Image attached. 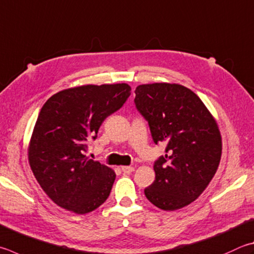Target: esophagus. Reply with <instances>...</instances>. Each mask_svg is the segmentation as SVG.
Returning <instances> with one entry per match:
<instances>
[{
  "mask_svg": "<svg viewBox=\"0 0 254 254\" xmlns=\"http://www.w3.org/2000/svg\"><path fill=\"white\" fill-rule=\"evenodd\" d=\"M121 170H122L124 173L128 174V173H131V172L134 171V168H133V167H127V165H124V167H121Z\"/></svg>",
  "mask_w": 254,
  "mask_h": 254,
  "instance_id": "1",
  "label": "esophagus"
}]
</instances>
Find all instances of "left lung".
<instances>
[{"instance_id":"obj_1","label":"left lung","mask_w":254,"mask_h":254,"mask_svg":"<svg viewBox=\"0 0 254 254\" xmlns=\"http://www.w3.org/2000/svg\"><path fill=\"white\" fill-rule=\"evenodd\" d=\"M134 102L155 144H167L153 165L155 180L144 190L146 199L165 211L182 209L202 194L218 170V123L194 92L175 83L136 86Z\"/></svg>"}]
</instances>
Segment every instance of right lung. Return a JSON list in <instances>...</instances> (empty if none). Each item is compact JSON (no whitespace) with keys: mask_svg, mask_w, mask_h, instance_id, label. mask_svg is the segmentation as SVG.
Returning <instances> with one entry per match:
<instances>
[{"mask_svg":"<svg viewBox=\"0 0 254 254\" xmlns=\"http://www.w3.org/2000/svg\"><path fill=\"white\" fill-rule=\"evenodd\" d=\"M131 94L127 83L62 90L44 103L27 149L32 172L55 204L85 214L104 203L115 172L89 159L86 141Z\"/></svg>","mask_w":254,"mask_h":254,"instance_id":"1","label":"right lung"}]
</instances>
